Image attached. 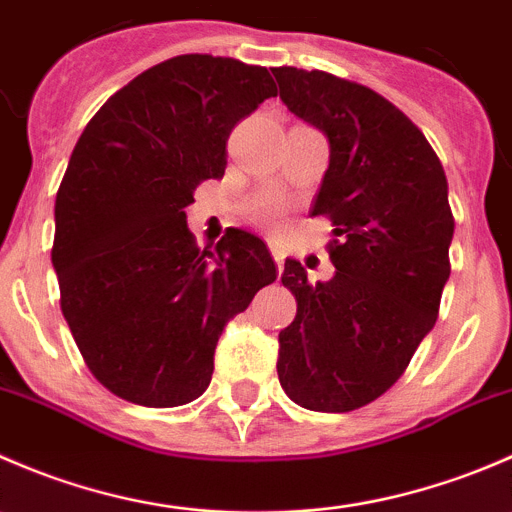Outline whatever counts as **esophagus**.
<instances>
[{"instance_id": "34e87169", "label": "esophagus", "mask_w": 512, "mask_h": 512, "mask_svg": "<svg viewBox=\"0 0 512 512\" xmlns=\"http://www.w3.org/2000/svg\"><path fill=\"white\" fill-rule=\"evenodd\" d=\"M270 252H272V260H275L277 267L282 270V265H285V247H282L280 242H270Z\"/></svg>"}]
</instances>
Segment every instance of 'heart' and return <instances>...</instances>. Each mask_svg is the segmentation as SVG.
I'll return each instance as SVG.
<instances>
[{
	"mask_svg": "<svg viewBox=\"0 0 512 512\" xmlns=\"http://www.w3.org/2000/svg\"><path fill=\"white\" fill-rule=\"evenodd\" d=\"M250 213L252 218L260 220V223H275V220L285 213V200H282L280 195L262 193L260 198L252 200Z\"/></svg>",
	"mask_w": 512,
	"mask_h": 512,
	"instance_id": "obj_1",
	"label": "heart"
}]
</instances>
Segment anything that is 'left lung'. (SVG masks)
Returning <instances> with one entry per match:
<instances>
[{
    "label": "left lung",
    "instance_id": "left-lung-1",
    "mask_svg": "<svg viewBox=\"0 0 512 512\" xmlns=\"http://www.w3.org/2000/svg\"><path fill=\"white\" fill-rule=\"evenodd\" d=\"M272 74L289 111L327 136L312 215L337 235L329 282L309 285L297 260L285 262L297 317L280 332L277 376L302 409L344 414L389 391L436 324L451 275L446 173L411 118L376 91L327 71Z\"/></svg>",
    "mask_w": 512,
    "mask_h": 512
}]
</instances>
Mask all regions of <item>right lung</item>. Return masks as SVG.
I'll return each instance as SVG.
<instances>
[{
  "label": "right lung",
  "instance_id": "add662e5",
  "mask_svg": "<svg viewBox=\"0 0 512 512\" xmlns=\"http://www.w3.org/2000/svg\"><path fill=\"white\" fill-rule=\"evenodd\" d=\"M265 66L183 54L116 91L81 133L54 205L61 312L91 374L131 404L170 409L213 376L225 324L277 267L230 227L200 250L185 208L223 178L227 138L265 98Z\"/></svg>",
  "mask_w": 512,
  "mask_h": 512
}]
</instances>
